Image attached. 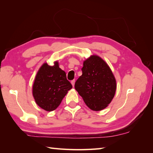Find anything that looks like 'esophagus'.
Listing matches in <instances>:
<instances>
[{
	"instance_id": "esophagus-1",
	"label": "esophagus",
	"mask_w": 153,
	"mask_h": 153,
	"mask_svg": "<svg viewBox=\"0 0 153 153\" xmlns=\"http://www.w3.org/2000/svg\"><path fill=\"white\" fill-rule=\"evenodd\" d=\"M71 84H72V85H73V86L74 87V83H75V80H71Z\"/></svg>"
}]
</instances>
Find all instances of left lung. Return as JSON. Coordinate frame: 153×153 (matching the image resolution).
I'll return each instance as SVG.
<instances>
[{
    "label": "left lung",
    "mask_w": 153,
    "mask_h": 153,
    "mask_svg": "<svg viewBox=\"0 0 153 153\" xmlns=\"http://www.w3.org/2000/svg\"><path fill=\"white\" fill-rule=\"evenodd\" d=\"M82 71L74 84L75 90L90 109H104L113 100L117 89L109 66L100 56L92 55L84 61Z\"/></svg>",
    "instance_id": "left-lung-1"
}]
</instances>
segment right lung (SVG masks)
<instances>
[{"instance_id": "1", "label": "right lung", "mask_w": 153, "mask_h": 153, "mask_svg": "<svg viewBox=\"0 0 153 153\" xmlns=\"http://www.w3.org/2000/svg\"><path fill=\"white\" fill-rule=\"evenodd\" d=\"M53 65L45 63L36 73L33 86V96L36 103L42 109L52 111L60 105L68 91L73 88L61 69L57 61Z\"/></svg>"}]
</instances>
